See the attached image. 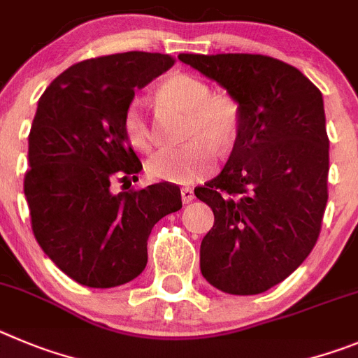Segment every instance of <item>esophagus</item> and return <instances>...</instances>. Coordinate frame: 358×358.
<instances>
[{
    "label": "esophagus",
    "instance_id": "obj_1",
    "mask_svg": "<svg viewBox=\"0 0 358 358\" xmlns=\"http://www.w3.org/2000/svg\"><path fill=\"white\" fill-rule=\"evenodd\" d=\"M180 192H182L183 203H191L192 199H194V191H192L191 187H182V189H180Z\"/></svg>",
    "mask_w": 358,
    "mask_h": 358
}]
</instances>
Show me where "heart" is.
<instances>
[{
	"mask_svg": "<svg viewBox=\"0 0 358 358\" xmlns=\"http://www.w3.org/2000/svg\"><path fill=\"white\" fill-rule=\"evenodd\" d=\"M159 96L166 103L187 110L185 135L189 143L159 151L148 162L153 178L173 183H192L215 169L217 144L227 146L239 128V105L227 94H210V87L191 75L176 73L164 80ZM128 143L139 151L155 144V128L141 99H131L123 114Z\"/></svg>",
	"mask_w": 358,
	"mask_h": 358,
	"instance_id": "obj_1",
	"label": "heart"
}]
</instances>
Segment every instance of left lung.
I'll return each mask as SVG.
<instances>
[{
	"label": "left lung",
	"instance_id": "8db88e82",
	"mask_svg": "<svg viewBox=\"0 0 358 358\" xmlns=\"http://www.w3.org/2000/svg\"><path fill=\"white\" fill-rule=\"evenodd\" d=\"M178 59L239 105L227 166L194 189L214 212L199 248L201 275L228 294H260L296 271L320 237L328 201L323 96L301 71L266 55Z\"/></svg>",
	"mask_w": 358,
	"mask_h": 358
}]
</instances>
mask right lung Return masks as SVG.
<instances>
[{
	"label": "right lung",
	"instance_id": "add662e5",
	"mask_svg": "<svg viewBox=\"0 0 358 358\" xmlns=\"http://www.w3.org/2000/svg\"><path fill=\"white\" fill-rule=\"evenodd\" d=\"M173 64L169 55L146 51L83 60L38 99L24 176L31 230L55 266L87 287L137 278L151 228L182 208L173 183L112 191L114 180H137L143 169L124 135V110L137 89Z\"/></svg>",
	"mask_w": 358,
	"mask_h": 358
}]
</instances>
